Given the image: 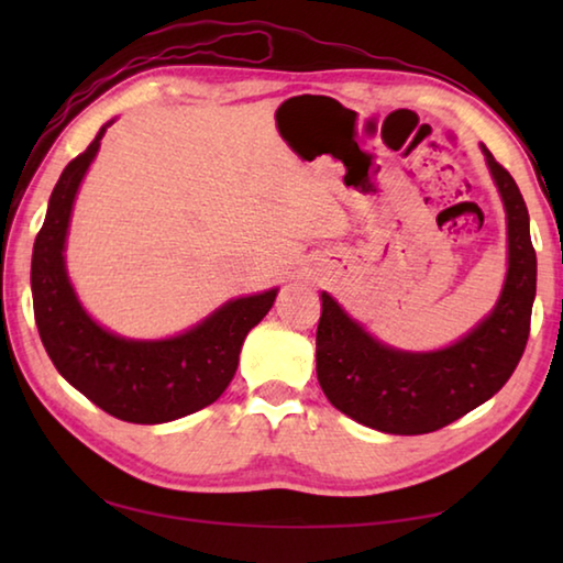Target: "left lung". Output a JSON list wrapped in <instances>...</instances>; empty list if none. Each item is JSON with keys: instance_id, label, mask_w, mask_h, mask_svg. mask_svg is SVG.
<instances>
[{"instance_id": "8db88e82", "label": "left lung", "mask_w": 563, "mask_h": 563, "mask_svg": "<svg viewBox=\"0 0 563 563\" xmlns=\"http://www.w3.org/2000/svg\"><path fill=\"white\" fill-rule=\"evenodd\" d=\"M504 211L509 271L497 305L472 332L434 352H405L375 340L322 292L316 338L318 383L342 415L387 434H427L487 402L523 355L537 295L529 211L509 170L482 146Z\"/></svg>"}]
</instances>
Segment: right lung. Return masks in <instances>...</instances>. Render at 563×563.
I'll list each match as a JSON object with an SVG mask.
<instances>
[{
    "mask_svg": "<svg viewBox=\"0 0 563 563\" xmlns=\"http://www.w3.org/2000/svg\"><path fill=\"white\" fill-rule=\"evenodd\" d=\"M111 123L69 161L52 190L32 253L34 320L46 355L66 383L123 422L161 424L194 415L225 393L245 335L268 316L278 290L225 302L168 340H126L93 322L66 275L64 243L76 190Z\"/></svg>",
    "mask_w": 563,
    "mask_h": 563,
    "instance_id": "1",
    "label": "right lung"
}]
</instances>
